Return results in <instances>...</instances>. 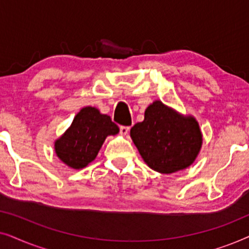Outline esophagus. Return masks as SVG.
Instances as JSON below:
<instances>
[{"label":"esophagus","mask_w":249,"mask_h":249,"mask_svg":"<svg viewBox=\"0 0 249 249\" xmlns=\"http://www.w3.org/2000/svg\"><path fill=\"white\" fill-rule=\"evenodd\" d=\"M129 129H130V127H127V125H121V127H120V132H121V135H124V136L128 135Z\"/></svg>","instance_id":"obj_1"}]
</instances>
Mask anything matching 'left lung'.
Listing matches in <instances>:
<instances>
[{
  "label": "left lung",
  "instance_id": "1",
  "mask_svg": "<svg viewBox=\"0 0 249 249\" xmlns=\"http://www.w3.org/2000/svg\"><path fill=\"white\" fill-rule=\"evenodd\" d=\"M130 136L146 164L166 175L192 165L203 142L196 119L183 117L161 101L146 108L144 121L131 128Z\"/></svg>",
  "mask_w": 249,
  "mask_h": 249
}]
</instances>
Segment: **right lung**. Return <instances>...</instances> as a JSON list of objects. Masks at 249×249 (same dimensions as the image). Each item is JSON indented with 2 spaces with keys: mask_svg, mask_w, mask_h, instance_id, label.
I'll use <instances>...</instances> for the list:
<instances>
[{
  "mask_svg": "<svg viewBox=\"0 0 249 249\" xmlns=\"http://www.w3.org/2000/svg\"><path fill=\"white\" fill-rule=\"evenodd\" d=\"M119 127L96 107H86L78 112L69 129L56 139L54 148L61 161L79 170L94 161L105 138L117 135Z\"/></svg>",
  "mask_w": 249,
  "mask_h": 249,
  "instance_id": "right-lung-1",
  "label": "right lung"
}]
</instances>
